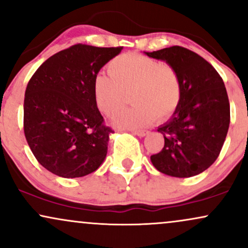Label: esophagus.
<instances>
[{"label": "esophagus", "instance_id": "esophagus-1", "mask_svg": "<svg viewBox=\"0 0 248 248\" xmlns=\"http://www.w3.org/2000/svg\"><path fill=\"white\" fill-rule=\"evenodd\" d=\"M133 134L140 136V138H143V136L147 135L148 132H146V130H133Z\"/></svg>", "mask_w": 248, "mask_h": 248}]
</instances>
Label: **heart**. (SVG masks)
<instances>
[{"label": "heart", "instance_id": "heart-1", "mask_svg": "<svg viewBox=\"0 0 248 248\" xmlns=\"http://www.w3.org/2000/svg\"><path fill=\"white\" fill-rule=\"evenodd\" d=\"M109 75L99 72L93 80V95L99 110L114 115L124 106L127 94L134 107L113 118L116 127L138 129L175 112L182 95L177 71L153 58L127 53L108 64Z\"/></svg>", "mask_w": 248, "mask_h": 248}]
</instances>
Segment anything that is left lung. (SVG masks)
<instances>
[{"label":"left lung","mask_w":248,"mask_h":248,"mask_svg":"<svg viewBox=\"0 0 248 248\" xmlns=\"http://www.w3.org/2000/svg\"><path fill=\"white\" fill-rule=\"evenodd\" d=\"M144 55L177 71L181 100L171 118L157 128L164 147L150 156L153 166L171 177H192L217 160L230 126V102L219 73L197 53L182 46Z\"/></svg>","instance_id":"obj_1"}]
</instances>
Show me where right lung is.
I'll return each mask as SVG.
<instances>
[{"mask_svg":"<svg viewBox=\"0 0 248 248\" xmlns=\"http://www.w3.org/2000/svg\"><path fill=\"white\" fill-rule=\"evenodd\" d=\"M122 47L77 44L37 69L24 96V134L39 164L59 177L95 171L107 155L113 130L93 95V80Z\"/></svg>","mask_w":248,"mask_h":248,"instance_id":"obj_1","label":"right lung"}]
</instances>
